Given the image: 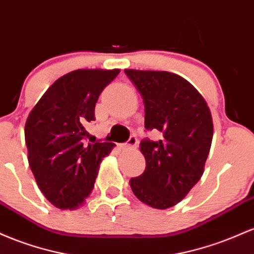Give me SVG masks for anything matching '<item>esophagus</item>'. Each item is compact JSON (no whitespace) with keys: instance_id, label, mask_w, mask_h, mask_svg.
I'll use <instances>...</instances> for the list:
<instances>
[{"instance_id":"34e87169","label":"esophagus","mask_w":254,"mask_h":254,"mask_svg":"<svg viewBox=\"0 0 254 254\" xmlns=\"http://www.w3.org/2000/svg\"><path fill=\"white\" fill-rule=\"evenodd\" d=\"M136 144H138V139H136L134 135H132L129 139H128V141L126 142V144L121 145V149H125V150L134 149V147L136 146Z\"/></svg>"}]
</instances>
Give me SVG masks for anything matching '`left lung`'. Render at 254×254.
Instances as JSON below:
<instances>
[{
  "instance_id": "obj_1",
  "label": "left lung",
  "mask_w": 254,
  "mask_h": 254,
  "mask_svg": "<svg viewBox=\"0 0 254 254\" xmlns=\"http://www.w3.org/2000/svg\"><path fill=\"white\" fill-rule=\"evenodd\" d=\"M144 101L145 128L162 133L161 140L144 139V173L129 180L136 198L164 210L181 201L200 180L211 147L213 125L203 96L178 74L125 70Z\"/></svg>"
}]
</instances>
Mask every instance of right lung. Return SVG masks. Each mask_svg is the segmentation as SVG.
Here are the masks:
<instances>
[{"instance_id": "obj_1", "label": "right lung", "mask_w": 254, "mask_h": 254, "mask_svg": "<svg viewBox=\"0 0 254 254\" xmlns=\"http://www.w3.org/2000/svg\"><path fill=\"white\" fill-rule=\"evenodd\" d=\"M119 69H78L58 79L28 115L25 141L39 190L54 206L74 210L92 192L99 164L114 142L87 144L98 97Z\"/></svg>"}]
</instances>
